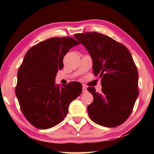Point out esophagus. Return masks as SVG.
<instances>
[{"label":"esophagus","instance_id":"obj_1","mask_svg":"<svg viewBox=\"0 0 154 154\" xmlns=\"http://www.w3.org/2000/svg\"><path fill=\"white\" fill-rule=\"evenodd\" d=\"M87 91V88L85 86V85H83L82 87V92H85Z\"/></svg>","mask_w":154,"mask_h":154}]
</instances>
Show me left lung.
<instances>
[{"label": "left lung", "instance_id": "obj_1", "mask_svg": "<svg viewBox=\"0 0 154 154\" xmlns=\"http://www.w3.org/2000/svg\"><path fill=\"white\" fill-rule=\"evenodd\" d=\"M93 60V72L101 78L102 92L87 90L94 97L88 106L90 118L100 126H119L129 118L139 95V73L131 54L113 38L96 32L75 34Z\"/></svg>", "mask_w": 154, "mask_h": 154}]
</instances>
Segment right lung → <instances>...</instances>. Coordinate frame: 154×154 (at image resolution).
<instances>
[{"instance_id":"right-lung-1","label":"right lung","mask_w":154,"mask_h":154,"mask_svg":"<svg viewBox=\"0 0 154 154\" xmlns=\"http://www.w3.org/2000/svg\"><path fill=\"white\" fill-rule=\"evenodd\" d=\"M79 44L70 36L53 37L29 49L17 72L15 94L21 111L30 123L48 129L63 120L69 106L82 92V83L72 82L55 85L58 70L64 67V56Z\"/></svg>"}]
</instances>
